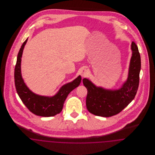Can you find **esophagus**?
<instances>
[{
    "label": "esophagus",
    "mask_w": 155,
    "mask_h": 155,
    "mask_svg": "<svg viewBox=\"0 0 155 155\" xmlns=\"http://www.w3.org/2000/svg\"><path fill=\"white\" fill-rule=\"evenodd\" d=\"M80 74H81V75L82 77H86L88 74V70L86 68H83L81 71Z\"/></svg>",
    "instance_id": "1"
}]
</instances>
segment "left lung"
Listing matches in <instances>:
<instances>
[{"label":"left lung","instance_id":"1","mask_svg":"<svg viewBox=\"0 0 155 155\" xmlns=\"http://www.w3.org/2000/svg\"><path fill=\"white\" fill-rule=\"evenodd\" d=\"M132 56L130 60L127 80L117 89H108L97 87L88 78L82 82L88 94L86 105L92 114L108 117L119 113L131 102L137 92L140 82V54L134 42L131 45Z\"/></svg>","mask_w":155,"mask_h":155}]
</instances>
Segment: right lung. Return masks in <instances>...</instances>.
<instances>
[{
	"label": "right lung",
	"mask_w": 155,
	"mask_h": 155,
	"mask_svg": "<svg viewBox=\"0 0 155 155\" xmlns=\"http://www.w3.org/2000/svg\"><path fill=\"white\" fill-rule=\"evenodd\" d=\"M27 40L28 38L19 51L15 67V82L17 92L23 103L34 114L42 117L54 116L61 111L64 101L70 92L80 85L81 75L63 85L54 96H42L34 93L25 84L21 71L22 52Z\"/></svg>",
	"instance_id": "right-lung-1"
}]
</instances>
